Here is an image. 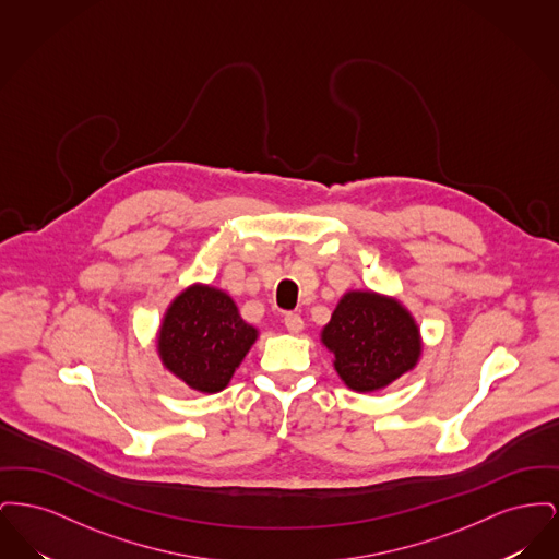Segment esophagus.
<instances>
[{
	"label": "esophagus",
	"mask_w": 559,
	"mask_h": 559,
	"mask_svg": "<svg viewBox=\"0 0 559 559\" xmlns=\"http://www.w3.org/2000/svg\"><path fill=\"white\" fill-rule=\"evenodd\" d=\"M285 326H287V331H292V333H299V331L304 329V319H301L299 314H287V317H285Z\"/></svg>",
	"instance_id": "obj_1"
}]
</instances>
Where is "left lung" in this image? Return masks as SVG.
Segmentation results:
<instances>
[{
    "mask_svg": "<svg viewBox=\"0 0 559 559\" xmlns=\"http://www.w3.org/2000/svg\"><path fill=\"white\" fill-rule=\"evenodd\" d=\"M322 344L333 352V367L354 392H374L421 356L419 326L400 301L372 292H349L322 329Z\"/></svg>",
    "mask_w": 559,
    "mask_h": 559,
    "instance_id": "left-lung-1",
    "label": "left lung"
}]
</instances>
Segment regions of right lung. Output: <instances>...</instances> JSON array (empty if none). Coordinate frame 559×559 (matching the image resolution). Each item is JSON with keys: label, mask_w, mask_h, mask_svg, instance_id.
I'll list each match as a JSON object with an SVG mask.
<instances>
[{"label": "right lung", "mask_w": 559, "mask_h": 559, "mask_svg": "<svg viewBox=\"0 0 559 559\" xmlns=\"http://www.w3.org/2000/svg\"><path fill=\"white\" fill-rule=\"evenodd\" d=\"M258 331L240 319L237 304L219 289L192 285L180 293L160 324V360L188 388L215 394L228 385Z\"/></svg>", "instance_id": "1"}]
</instances>
